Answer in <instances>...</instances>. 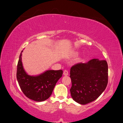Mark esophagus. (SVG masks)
Segmentation results:
<instances>
[{
	"label": "esophagus",
	"mask_w": 123,
	"mask_h": 123,
	"mask_svg": "<svg viewBox=\"0 0 123 123\" xmlns=\"http://www.w3.org/2000/svg\"><path fill=\"white\" fill-rule=\"evenodd\" d=\"M69 74V72H68V71L67 70H65L64 71H63V75H66V76H67V75H68Z\"/></svg>",
	"instance_id": "34e87169"
}]
</instances>
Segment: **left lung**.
Masks as SVG:
<instances>
[{
	"instance_id": "8db88e82",
	"label": "left lung",
	"mask_w": 123,
	"mask_h": 123,
	"mask_svg": "<svg viewBox=\"0 0 123 123\" xmlns=\"http://www.w3.org/2000/svg\"><path fill=\"white\" fill-rule=\"evenodd\" d=\"M72 99L86 105L97 99L108 83V64L106 60L93 59L87 63H79L70 69Z\"/></svg>"
}]
</instances>
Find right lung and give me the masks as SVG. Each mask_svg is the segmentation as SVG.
<instances>
[{"mask_svg": "<svg viewBox=\"0 0 123 123\" xmlns=\"http://www.w3.org/2000/svg\"><path fill=\"white\" fill-rule=\"evenodd\" d=\"M19 55L17 68L16 77L18 84L24 95L36 101H43L52 95L57 81L62 76L63 71L48 70L38 75H28L23 68L22 55Z\"/></svg>", "mask_w": 123, "mask_h": 123, "instance_id": "add662e5", "label": "right lung"}]
</instances>
